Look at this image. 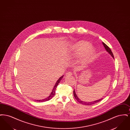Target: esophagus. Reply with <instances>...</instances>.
<instances>
[{
  "label": "esophagus",
  "mask_w": 130,
  "mask_h": 130,
  "mask_svg": "<svg viewBox=\"0 0 130 130\" xmlns=\"http://www.w3.org/2000/svg\"><path fill=\"white\" fill-rule=\"evenodd\" d=\"M73 75V73L72 72H68L67 73V74H66V76H69V75Z\"/></svg>",
  "instance_id": "1"
}]
</instances>
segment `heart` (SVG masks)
Wrapping results in <instances>:
<instances>
[{
  "label": "heart",
  "mask_w": 130,
  "mask_h": 130,
  "mask_svg": "<svg viewBox=\"0 0 130 130\" xmlns=\"http://www.w3.org/2000/svg\"><path fill=\"white\" fill-rule=\"evenodd\" d=\"M91 45L89 42L83 41L75 45L72 48V54L74 56H80L86 53L84 57L85 61H89L93 59L95 56L94 51L91 48Z\"/></svg>",
  "instance_id": "obj_1"
}]
</instances>
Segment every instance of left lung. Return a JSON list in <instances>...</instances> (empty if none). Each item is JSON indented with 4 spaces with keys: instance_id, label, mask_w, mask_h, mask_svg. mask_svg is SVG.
Returning a JSON list of instances; mask_svg holds the SVG:
<instances>
[{
    "instance_id": "obj_1",
    "label": "left lung",
    "mask_w": 130,
    "mask_h": 130,
    "mask_svg": "<svg viewBox=\"0 0 130 130\" xmlns=\"http://www.w3.org/2000/svg\"><path fill=\"white\" fill-rule=\"evenodd\" d=\"M102 44H103L104 47H105L106 50V51L111 55V56L114 58V56H113V54H112V52H111V50L110 49V48L106 44L104 43V42H103ZM73 92H74V98L76 99V100L78 102H79L81 104H84V105H90L94 104H95V103H96L99 102V101H100V100H101L102 99H99V100H96V101H94L91 102H86L83 101L81 100L80 99H79V98L77 97V96L76 95V93L75 92V90H74Z\"/></svg>"
}]
</instances>
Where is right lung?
<instances>
[{"label":"right lung","instance_id":"1","mask_svg":"<svg viewBox=\"0 0 130 130\" xmlns=\"http://www.w3.org/2000/svg\"><path fill=\"white\" fill-rule=\"evenodd\" d=\"M63 77V75H62V76H61V77L58 79V80L57 81V82H56V84H55V86H54V88H53V91H52V92L51 93V94L49 96H48L47 98H46L45 99H42V100H37V101H38V102H43V101H46L49 100L50 99H52V98L54 97V96L55 95V94L56 88V87L57 86L58 83L60 82V80L62 79Z\"/></svg>","mask_w":130,"mask_h":130}]
</instances>
